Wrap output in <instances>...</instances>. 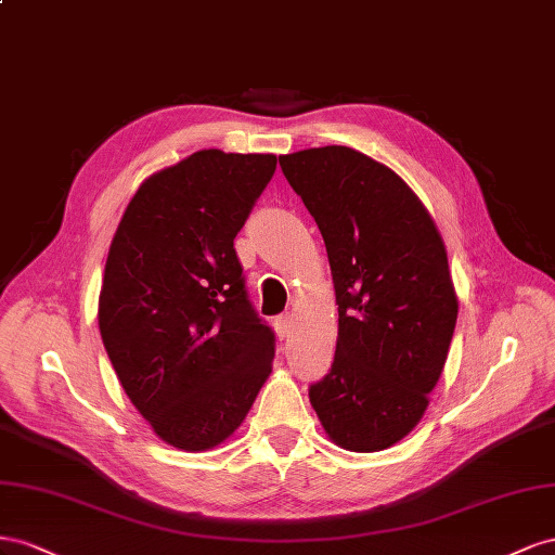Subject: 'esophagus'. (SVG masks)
I'll return each instance as SVG.
<instances>
[{
	"label": "esophagus",
	"instance_id": "1",
	"mask_svg": "<svg viewBox=\"0 0 555 555\" xmlns=\"http://www.w3.org/2000/svg\"><path fill=\"white\" fill-rule=\"evenodd\" d=\"M274 325H276V332H279V337H281V339L291 337V330H293V315H291V313H281L279 319L274 321Z\"/></svg>",
	"mask_w": 555,
	"mask_h": 555
}]
</instances>
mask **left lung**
Masks as SVG:
<instances>
[{
    "instance_id": "8db88e82",
    "label": "left lung",
    "mask_w": 555,
    "mask_h": 555,
    "mask_svg": "<svg viewBox=\"0 0 555 555\" xmlns=\"http://www.w3.org/2000/svg\"><path fill=\"white\" fill-rule=\"evenodd\" d=\"M279 165L323 234L339 305L311 406L341 449L384 451L414 430L449 356L457 299L444 242L411 188L367 155L323 146Z\"/></svg>"
}]
</instances>
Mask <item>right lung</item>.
I'll use <instances>...</instances> for the list:
<instances>
[{
	"instance_id": "obj_1",
	"label": "right lung",
	"mask_w": 555,
	"mask_h": 555,
	"mask_svg": "<svg viewBox=\"0 0 555 555\" xmlns=\"http://www.w3.org/2000/svg\"><path fill=\"white\" fill-rule=\"evenodd\" d=\"M276 155L197 151L141 183L108 248L100 332L122 390L183 451L228 439L272 372L234 236Z\"/></svg>"
}]
</instances>
